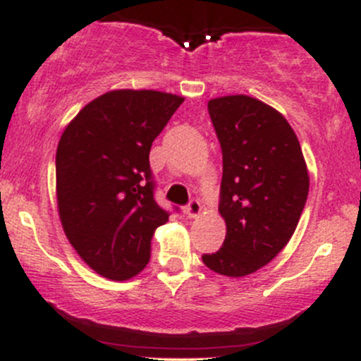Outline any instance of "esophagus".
<instances>
[{
  "label": "esophagus",
  "instance_id": "34e87169",
  "mask_svg": "<svg viewBox=\"0 0 361 361\" xmlns=\"http://www.w3.org/2000/svg\"><path fill=\"white\" fill-rule=\"evenodd\" d=\"M200 212H202V205L197 198H192V200H190L185 207V214L188 215L190 219H195L197 215H200Z\"/></svg>",
  "mask_w": 361,
  "mask_h": 361
}]
</instances>
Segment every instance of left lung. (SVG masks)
<instances>
[{
  "mask_svg": "<svg viewBox=\"0 0 361 361\" xmlns=\"http://www.w3.org/2000/svg\"><path fill=\"white\" fill-rule=\"evenodd\" d=\"M207 106L222 149L219 212L227 233L202 259L219 275L244 276L292 238L307 202V166L295 132L267 103L234 94Z\"/></svg>",
  "mask_w": 361,
  "mask_h": 361,
  "instance_id": "left-lung-1",
  "label": "left lung"
}]
</instances>
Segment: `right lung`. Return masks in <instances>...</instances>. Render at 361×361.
I'll use <instances>...</instances> for the list:
<instances>
[{
	"label": "right lung",
	"instance_id": "1",
	"mask_svg": "<svg viewBox=\"0 0 361 361\" xmlns=\"http://www.w3.org/2000/svg\"><path fill=\"white\" fill-rule=\"evenodd\" d=\"M181 103L152 90L109 91L62 132L56 154L62 227L105 279L137 275L151 258L154 231L168 221L154 198L149 151Z\"/></svg>",
	"mask_w": 361,
	"mask_h": 361
}]
</instances>
